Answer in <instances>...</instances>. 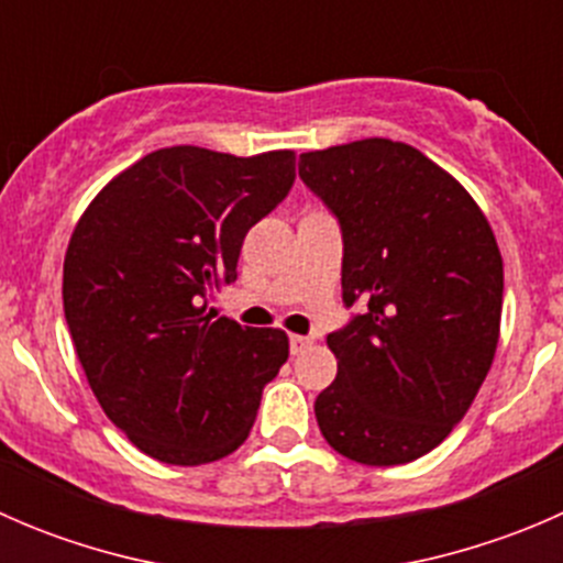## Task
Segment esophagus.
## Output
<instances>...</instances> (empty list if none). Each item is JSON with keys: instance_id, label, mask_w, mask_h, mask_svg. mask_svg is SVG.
Returning a JSON list of instances; mask_svg holds the SVG:
<instances>
[{"instance_id": "1", "label": "esophagus", "mask_w": 563, "mask_h": 563, "mask_svg": "<svg viewBox=\"0 0 563 563\" xmlns=\"http://www.w3.org/2000/svg\"><path fill=\"white\" fill-rule=\"evenodd\" d=\"M310 343H313V338H305V334H291V338H288V349H291L294 356L302 354Z\"/></svg>"}]
</instances>
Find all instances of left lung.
I'll return each mask as SVG.
<instances>
[{
  "mask_svg": "<svg viewBox=\"0 0 563 563\" xmlns=\"http://www.w3.org/2000/svg\"><path fill=\"white\" fill-rule=\"evenodd\" d=\"M343 234L349 323L327 334L338 376L316 397L332 450L365 465L428 455L493 365L504 264L460 181L413 146L365 139L299 155Z\"/></svg>",
  "mask_w": 563,
  "mask_h": 563,
  "instance_id": "8db88e82",
  "label": "left lung"
}]
</instances>
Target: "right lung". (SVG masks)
Returning a JSON list of instances; mask_svg holds the SVG:
<instances>
[{
    "label": "right lung",
    "mask_w": 563,
    "mask_h": 563,
    "mask_svg": "<svg viewBox=\"0 0 563 563\" xmlns=\"http://www.w3.org/2000/svg\"><path fill=\"white\" fill-rule=\"evenodd\" d=\"M294 152L168 146L111 179L65 255V318L106 417L150 457L201 465L242 446L288 360L280 329L212 308L245 234L297 179Z\"/></svg>",
    "instance_id": "add662e5"
}]
</instances>
